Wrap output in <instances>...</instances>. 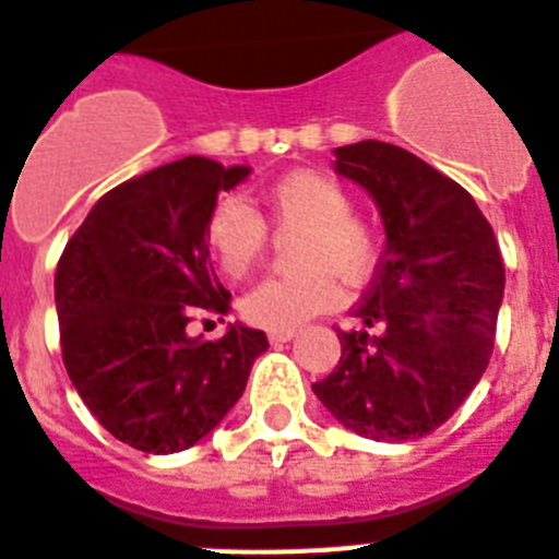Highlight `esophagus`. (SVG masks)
I'll return each mask as SVG.
<instances>
[{"label":"esophagus","mask_w":559,"mask_h":559,"mask_svg":"<svg viewBox=\"0 0 559 559\" xmlns=\"http://www.w3.org/2000/svg\"><path fill=\"white\" fill-rule=\"evenodd\" d=\"M293 337H295V330L270 332V341H272V344H287V341H293Z\"/></svg>","instance_id":"obj_1"}]
</instances>
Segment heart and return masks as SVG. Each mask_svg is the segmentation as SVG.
<instances>
[{"mask_svg": "<svg viewBox=\"0 0 559 559\" xmlns=\"http://www.w3.org/2000/svg\"><path fill=\"white\" fill-rule=\"evenodd\" d=\"M272 227L301 229L295 261L304 270L261 281L243 295V318L261 330L284 332L301 326L341 301L332 271L346 284H358L374 264L372 224L352 207L349 190L321 170H293L261 192ZM210 255L227 275L241 278L266 250V224L238 195H224L210 207L204 222Z\"/></svg>", "mask_w": 559, "mask_h": 559, "instance_id": "heart-1", "label": "heart"}]
</instances>
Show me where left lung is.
<instances>
[{
    "mask_svg": "<svg viewBox=\"0 0 559 559\" xmlns=\"http://www.w3.org/2000/svg\"><path fill=\"white\" fill-rule=\"evenodd\" d=\"M335 173L372 195L386 250L352 312L358 330H337L341 360L312 392L364 438L417 440L447 424L489 367L500 247L475 199L409 150L346 144Z\"/></svg>",
    "mask_w": 559,
    "mask_h": 559,
    "instance_id": "8db88e82",
    "label": "left lung"
}]
</instances>
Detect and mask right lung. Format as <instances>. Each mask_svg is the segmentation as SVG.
Segmentation results:
<instances>
[{
	"label": "right lung",
	"instance_id": "1",
	"mask_svg": "<svg viewBox=\"0 0 559 559\" xmlns=\"http://www.w3.org/2000/svg\"><path fill=\"white\" fill-rule=\"evenodd\" d=\"M243 164L187 156L96 201L56 266L62 358L84 406L121 443L150 454L195 447L247 389L266 335L229 323L187 335L192 309L227 312L204 222Z\"/></svg>",
	"mask_w": 559,
	"mask_h": 559
}]
</instances>
